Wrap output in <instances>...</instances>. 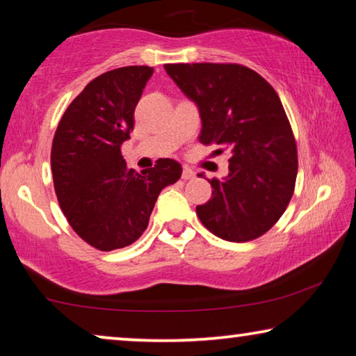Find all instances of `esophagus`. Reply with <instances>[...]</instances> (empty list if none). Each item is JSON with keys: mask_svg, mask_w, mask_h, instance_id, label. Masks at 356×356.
Masks as SVG:
<instances>
[{"mask_svg": "<svg viewBox=\"0 0 356 356\" xmlns=\"http://www.w3.org/2000/svg\"><path fill=\"white\" fill-rule=\"evenodd\" d=\"M193 177H195V171H193L190 166H184V170H182V179H184V180H188V179H193Z\"/></svg>", "mask_w": 356, "mask_h": 356, "instance_id": "obj_1", "label": "esophagus"}]
</instances>
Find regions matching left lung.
I'll list each match as a JSON object with an SVG mask.
<instances>
[{
	"label": "left lung",
	"mask_w": 356,
	"mask_h": 356,
	"mask_svg": "<svg viewBox=\"0 0 356 356\" xmlns=\"http://www.w3.org/2000/svg\"><path fill=\"white\" fill-rule=\"evenodd\" d=\"M165 69L200 108V141L218 144L216 154L232 152L227 177L209 180L212 197L196 207L201 222L227 242L264 236L291 202L298 171L297 143L278 94L242 64H165Z\"/></svg>",
	"instance_id": "1"
}]
</instances>
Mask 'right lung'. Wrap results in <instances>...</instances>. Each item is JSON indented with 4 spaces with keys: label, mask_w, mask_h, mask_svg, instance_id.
Returning <instances> with one entry per match:
<instances>
[{
    "label": "right lung",
    "mask_w": 356,
    "mask_h": 356,
    "mask_svg": "<svg viewBox=\"0 0 356 356\" xmlns=\"http://www.w3.org/2000/svg\"><path fill=\"white\" fill-rule=\"evenodd\" d=\"M152 74L149 65H129L94 78L67 106L53 138L58 202L78 237L95 250L113 251L136 242L160 191L182 176L176 160L160 159L138 174L120 155Z\"/></svg>",
    "instance_id": "right-lung-1"
}]
</instances>
